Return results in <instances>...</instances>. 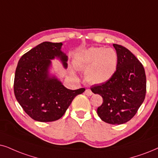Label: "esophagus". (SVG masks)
I'll return each instance as SVG.
<instances>
[{
	"instance_id": "34e87169",
	"label": "esophagus",
	"mask_w": 158,
	"mask_h": 158,
	"mask_svg": "<svg viewBox=\"0 0 158 158\" xmlns=\"http://www.w3.org/2000/svg\"><path fill=\"white\" fill-rule=\"evenodd\" d=\"M85 95H87V96H90V95H93V92H92L89 89H87L85 90Z\"/></svg>"
}]
</instances>
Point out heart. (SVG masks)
<instances>
[{
  "label": "heart",
  "mask_w": 158,
  "mask_h": 158,
  "mask_svg": "<svg viewBox=\"0 0 158 158\" xmlns=\"http://www.w3.org/2000/svg\"><path fill=\"white\" fill-rule=\"evenodd\" d=\"M73 63L77 69L85 71V77L89 82L101 85L114 75L118 55L112 48L92 47L78 52Z\"/></svg>",
  "instance_id": "b5f03b06"
}]
</instances>
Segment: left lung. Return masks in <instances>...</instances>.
<instances>
[{
	"mask_svg": "<svg viewBox=\"0 0 158 158\" xmlns=\"http://www.w3.org/2000/svg\"><path fill=\"white\" fill-rule=\"evenodd\" d=\"M118 55V65L110 80L91 87L103 98L97 109L103 122L121 125L131 119L145 98L147 81L143 65L131 51L114 44Z\"/></svg>",
	"mask_w": 158,
	"mask_h": 158,
	"instance_id": "left-lung-1",
	"label": "left lung"
}]
</instances>
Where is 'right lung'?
Wrapping results in <instances>:
<instances>
[{
    "label": "right lung",
    "instance_id": "right-lung-1",
    "mask_svg": "<svg viewBox=\"0 0 158 158\" xmlns=\"http://www.w3.org/2000/svg\"><path fill=\"white\" fill-rule=\"evenodd\" d=\"M63 44L45 41L22 56L16 69L14 91L16 99L32 119L52 122L61 118L73 98L85 92L66 88L50 73L52 60L58 59L66 69L69 57Z\"/></svg>",
    "mask_w": 158,
    "mask_h": 158
}]
</instances>
